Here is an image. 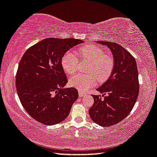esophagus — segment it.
Returning <instances> with one entry per match:
<instances>
[{"instance_id":"34e87169","label":"esophagus","mask_w":157,"mask_h":157,"mask_svg":"<svg viewBox=\"0 0 157 157\" xmlns=\"http://www.w3.org/2000/svg\"><path fill=\"white\" fill-rule=\"evenodd\" d=\"M86 95V94H84V92H82V91H79V96L80 97V98H82L84 96Z\"/></svg>"}]
</instances>
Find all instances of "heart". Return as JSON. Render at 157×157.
<instances>
[{
	"instance_id": "heart-1",
	"label": "heart",
	"mask_w": 157,
	"mask_h": 157,
	"mask_svg": "<svg viewBox=\"0 0 157 157\" xmlns=\"http://www.w3.org/2000/svg\"><path fill=\"white\" fill-rule=\"evenodd\" d=\"M78 54L81 59L90 61L86 68L89 73L74 75L69 78L70 85L85 91L95 85L97 79L103 82L110 77L114 68V60L101 47L94 44L84 46L79 49ZM61 63L63 71L72 75L78 68V59L74 52L68 51L62 56Z\"/></svg>"
}]
</instances>
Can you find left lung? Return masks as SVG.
I'll use <instances>...</instances> for the list:
<instances>
[{"mask_svg":"<svg viewBox=\"0 0 157 157\" xmlns=\"http://www.w3.org/2000/svg\"><path fill=\"white\" fill-rule=\"evenodd\" d=\"M107 46L113 54L114 68L105 83L96 89L102 96L93 95L94 105L89 114L101 126H111L125 119L132 110L139 94L138 72L134 57L116 43L96 41Z\"/></svg>","mask_w":157,"mask_h":157,"instance_id":"left-lung-1","label":"left lung"}]
</instances>
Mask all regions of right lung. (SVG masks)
<instances>
[{"label": "right lung", "instance_id": "1", "mask_svg": "<svg viewBox=\"0 0 157 157\" xmlns=\"http://www.w3.org/2000/svg\"><path fill=\"white\" fill-rule=\"evenodd\" d=\"M75 38H46L27 49L19 62L16 87L19 100L31 117L44 125L63 121L78 98L75 88H66L68 80L62 56L83 43Z\"/></svg>", "mask_w": 157, "mask_h": 157}]
</instances>
